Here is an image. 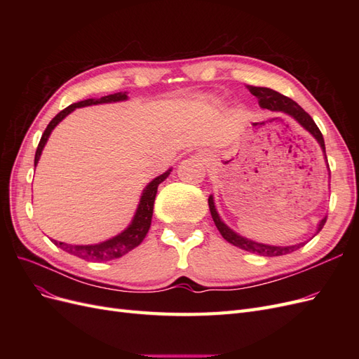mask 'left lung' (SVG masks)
<instances>
[{
  "instance_id": "8db88e82",
  "label": "left lung",
  "mask_w": 359,
  "mask_h": 359,
  "mask_svg": "<svg viewBox=\"0 0 359 359\" xmlns=\"http://www.w3.org/2000/svg\"><path fill=\"white\" fill-rule=\"evenodd\" d=\"M248 90H250V93H252L253 95L257 97L259 104H260V107H264V109H269V111H273V112H283V114L290 115L292 118H295L297 121L304 128L309 130V132L314 136V139L318 140L322 151H323L325 160H327V153H325L323 136L320 133L319 127L316 126V123L313 121V118L306 111H304L297 102H293L292 99H289V97L280 94V93H277L274 90H271V88H262V86H248ZM208 205H210V211H211V215H212V220H214V223L217 226V229H219V232L222 233V236L224 238L227 243L233 244L235 247H240V248L245 250V252L260 255V256H266V257H274V256L289 255V253L295 252V250H298L299 247H302L304 244H306V243H301V244L289 245V247H276V245H265V244H259V243H255V241H250V240H247V238H243V236H240L238 233H235L233 231H231L229 227H227L220 220L219 214H217V211H215L212 196L208 198ZM325 223H327V217H325V219L319 223L318 232L322 229Z\"/></svg>"
}]
</instances>
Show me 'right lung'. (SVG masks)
<instances>
[{
	"instance_id": "add662e5",
	"label": "right lung",
	"mask_w": 359,
	"mask_h": 359,
	"mask_svg": "<svg viewBox=\"0 0 359 359\" xmlns=\"http://www.w3.org/2000/svg\"><path fill=\"white\" fill-rule=\"evenodd\" d=\"M127 94L126 93H116V94H109L104 95L102 99L95 100V99H88V100H82L78 103H73L67 106L66 109H62L52 121L48 124L45 133L41 135V139L39 142L37 151H36V157H34V166L39 163V158L41 156V151L45 144L48 142V137L53 128L57 127V124L61 121L62 118H66L70 112H73L76 107H82V106H91V104H99V103H111V102H119V100H126ZM170 170L165 172L163 175L157 177L156 180L151 181L147 189L142 193V198H140L137 211L135 214V219L127 229L116 235L112 240H107L100 244H94V245H70L66 243H58L55 240H52V243L57 247L62 248L64 252H67L73 256H78L83 260H94V262H106V260H112L124 256L128 253L130 250H133L137 247L140 243L144 241L145 235L149 231L151 226V219H153V210H154V201H156V194H157V187L158 184L165 181L169 177Z\"/></svg>"
}]
</instances>
